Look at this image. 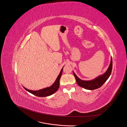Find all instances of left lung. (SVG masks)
I'll list each match as a JSON object with an SVG mask.
<instances>
[{"label":"left lung","instance_id":"1","mask_svg":"<svg viewBox=\"0 0 127 127\" xmlns=\"http://www.w3.org/2000/svg\"><path fill=\"white\" fill-rule=\"evenodd\" d=\"M112 69V57L111 59V62L109 67L107 68L105 72L102 75L98 76L93 80H83L79 78L77 75L73 71V74L75 77L76 82L78 85L85 89L88 90H94L101 87L104 83L109 78Z\"/></svg>","mask_w":127,"mask_h":127}]
</instances>
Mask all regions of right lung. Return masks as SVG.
Here are the masks:
<instances>
[{"label":"right lung","mask_w":127,"mask_h":127,"mask_svg":"<svg viewBox=\"0 0 127 127\" xmlns=\"http://www.w3.org/2000/svg\"><path fill=\"white\" fill-rule=\"evenodd\" d=\"M63 67L62 69H61V70L60 72V74H59L58 76L57 77V78L56 80H55V82L51 86L48 87H46V88H43V89L37 90V91L30 90L27 89V88H26L24 87H23L24 88V89L26 91L30 92V93H31L34 95L36 96L46 97V96H50V95H51L52 94H54L55 92H56L57 91V90H58V88L59 87L60 79L61 78V75H62Z\"/></svg>","instance_id":"add662e5"}]
</instances>
